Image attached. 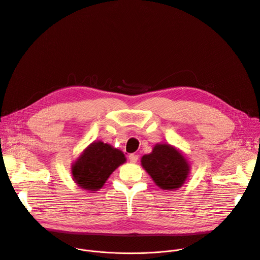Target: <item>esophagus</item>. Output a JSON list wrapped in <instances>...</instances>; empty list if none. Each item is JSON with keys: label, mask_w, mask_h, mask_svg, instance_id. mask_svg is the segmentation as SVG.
<instances>
[{"label": "esophagus", "mask_w": 260, "mask_h": 260, "mask_svg": "<svg viewBox=\"0 0 260 260\" xmlns=\"http://www.w3.org/2000/svg\"><path fill=\"white\" fill-rule=\"evenodd\" d=\"M128 160L131 163H136L138 161V154H135V153H131L128 155Z\"/></svg>", "instance_id": "34e87169"}]
</instances>
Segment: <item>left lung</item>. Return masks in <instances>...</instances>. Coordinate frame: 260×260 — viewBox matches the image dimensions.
I'll return each instance as SVG.
<instances>
[{"instance_id":"8db88e82","label":"left lung","mask_w":260,"mask_h":260,"mask_svg":"<svg viewBox=\"0 0 260 260\" xmlns=\"http://www.w3.org/2000/svg\"><path fill=\"white\" fill-rule=\"evenodd\" d=\"M141 164L153 182L164 190L181 187L189 172L186 159L168 144L155 145L151 153L143 155Z\"/></svg>"}]
</instances>
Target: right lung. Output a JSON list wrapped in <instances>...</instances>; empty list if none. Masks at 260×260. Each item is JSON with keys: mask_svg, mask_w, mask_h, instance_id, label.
Returning <instances> with one entry per match:
<instances>
[{"mask_svg": "<svg viewBox=\"0 0 260 260\" xmlns=\"http://www.w3.org/2000/svg\"><path fill=\"white\" fill-rule=\"evenodd\" d=\"M125 162L122 151L103 142L91 144L72 166L74 181L85 190L96 191L105 185L112 172Z\"/></svg>", "mask_w": 260, "mask_h": 260, "instance_id": "right-lung-1", "label": "right lung"}]
</instances>
